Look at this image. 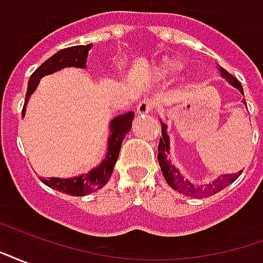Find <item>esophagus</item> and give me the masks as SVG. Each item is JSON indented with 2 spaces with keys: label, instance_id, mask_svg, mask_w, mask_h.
Here are the masks:
<instances>
[{
  "label": "esophagus",
  "instance_id": "esophagus-1",
  "mask_svg": "<svg viewBox=\"0 0 263 263\" xmlns=\"http://www.w3.org/2000/svg\"><path fill=\"white\" fill-rule=\"evenodd\" d=\"M156 107H155V103L152 100L149 98H143L142 101H139L137 107V112L138 114H148V112H152L155 111Z\"/></svg>",
  "mask_w": 263,
  "mask_h": 263
}]
</instances>
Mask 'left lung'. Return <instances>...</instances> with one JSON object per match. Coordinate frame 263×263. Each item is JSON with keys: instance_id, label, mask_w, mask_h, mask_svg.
Segmentation results:
<instances>
[{"instance_id": "obj_1", "label": "left lung", "mask_w": 263, "mask_h": 263, "mask_svg": "<svg viewBox=\"0 0 263 263\" xmlns=\"http://www.w3.org/2000/svg\"><path fill=\"white\" fill-rule=\"evenodd\" d=\"M218 70H220L221 76L226 79L232 87H235L238 91L241 92L243 96V90L241 83L231 76L227 70H224L221 66H218ZM245 103V100H242ZM247 104V103H245ZM160 125H162V138L159 141V146H158V162L160 165V171L163 173V177H165L166 183L171 186L172 189H175L180 193L186 194V196H190V197H207V196H213V194L218 193L222 189H226L228 184H231L232 182H235L238 179V176L241 175V172L238 173H234V175H221L215 180L210 182L209 184H194L189 179L183 176V173L176 166L173 165L171 162V159L167 158V155L171 154V139H169V135H167V125H166L163 121H160Z\"/></svg>"}]
</instances>
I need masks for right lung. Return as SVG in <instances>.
Returning <instances> with one entry per match:
<instances>
[{
	"mask_svg": "<svg viewBox=\"0 0 263 263\" xmlns=\"http://www.w3.org/2000/svg\"><path fill=\"white\" fill-rule=\"evenodd\" d=\"M92 48V45H79V46H71L59 50L54 53L52 58H49L46 62H43L39 66L28 81V91L25 96V104L22 108V117H25L26 104L31 98L32 92L36 90L37 84L42 77L48 74H53L59 70L65 67H79V69H86L87 58H88V50ZM135 114L129 111L125 114H121L115 117L109 122V137L108 146H107V154L101 160V163L91 171L79 175V176L69 177V179H62V177H41L46 186L54 189L62 193L70 194V196H87V194L96 192L101 189L108 182L111 173L114 171V166L120 155L121 145L128 132L131 131L132 120Z\"/></svg>",
	"mask_w": 263,
	"mask_h": 263,
	"instance_id": "add662e5",
	"label": "right lung"
}]
</instances>
